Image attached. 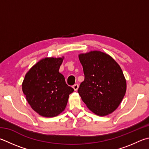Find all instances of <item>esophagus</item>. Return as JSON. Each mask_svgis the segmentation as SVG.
<instances>
[{"label":"esophagus","mask_w":149,"mask_h":149,"mask_svg":"<svg viewBox=\"0 0 149 149\" xmlns=\"http://www.w3.org/2000/svg\"><path fill=\"white\" fill-rule=\"evenodd\" d=\"M73 88H74L75 91H77L78 88H79V85H78V84H75V85H73Z\"/></svg>","instance_id":"obj_1"}]
</instances>
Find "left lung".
<instances>
[{
	"instance_id": "1",
	"label": "left lung",
	"mask_w": 149,
	"mask_h": 149,
	"mask_svg": "<svg viewBox=\"0 0 149 149\" xmlns=\"http://www.w3.org/2000/svg\"><path fill=\"white\" fill-rule=\"evenodd\" d=\"M85 79L78 93L92 112L99 116L113 113L126 91V81L118 64L104 52L93 51L79 55Z\"/></svg>"
}]
</instances>
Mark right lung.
Instances as JSON below:
<instances>
[{"mask_svg":"<svg viewBox=\"0 0 149 149\" xmlns=\"http://www.w3.org/2000/svg\"><path fill=\"white\" fill-rule=\"evenodd\" d=\"M64 57L45 58L26 73L22 90L32 109L45 117H53L65 109L74 88L65 81L59 68Z\"/></svg>","mask_w":149,"mask_h":149,"instance_id":"obj_1","label":"right lung"}]
</instances>
